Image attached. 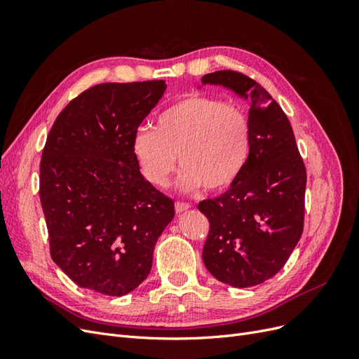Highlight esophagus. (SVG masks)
Instances as JSON below:
<instances>
[{
  "instance_id": "34e87169",
  "label": "esophagus",
  "mask_w": 359,
  "mask_h": 359,
  "mask_svg": "<svg viewBox=\"0 0 359 359\" xmlns=\"http://www.w3.org/2000/svg\"><path fill=\"white\" fill-rule=\"evenodd\" d=\"M187 210H190V203H187V202H175V211L180 214V212H184V211H187Z\"/></svg>"
}]
</instances>
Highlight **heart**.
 I'll list each match as a JSON object with an SVG mask.
<instances>
[{
	"label": "heart",
	"instance_id": "b5f03b06",
	"mask_svg": "<svg viewBox=\"0 0 359 359\" xmlns=\"http://www.w3.org/2000/svg\"><path fill=\"white\" fill-rule=\"evenodd\" d=\"M252 133L241 106L217 97L190 94L163 111L156 130L142 127L132 149L144 177L165 187L175 168H182V190H222L240 177L250 154Z\"/></svg>",
	"mask_w": 359,
	"mask_h": 359
}]
</instances>
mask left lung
<instances>
[{
	"label": "left lung",
	"mask_w": 359,
	"mask_h": 359,
	"mask_svg": "<svg viewBox=\"0 0 359 359\" xmlns=\"http://www.w3.org/2000/svg\"><path fill=\"white\" fill-rule=\"evenodd\" d=\"M202 83L248 97L252 133L240 177L219 198L198 205L210 222L202 259L223 283L256 286L285 266L302 235L306 166L286 114L262 85L235 70L205 74Z\"/></svg>",
	"instance_id": "obj_1"
}]
</instances>
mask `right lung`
I'll use <instances>...</instances> for the list:
<instances>
[{"label":"right lung","mask_w":359,"mask_h":359,"mask_svg":"<svg viewBox=\"0 0 359 359\" xmlns=\"http://www.w3.org/2000/svg\"><path fill=\"white\" fill-rule=\"evenodd\" d=\"M165 81L99 83L64 107L40 161L50 257L76 285L123 297L148 277L175 203L139 170L132 142Z\"/></svg>","instance_id":"right-lung-1"}]
</instances>
